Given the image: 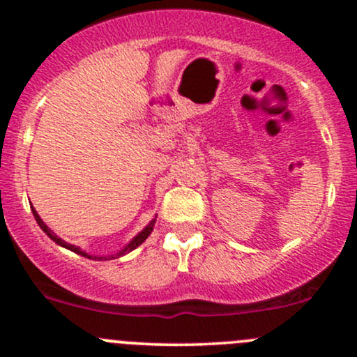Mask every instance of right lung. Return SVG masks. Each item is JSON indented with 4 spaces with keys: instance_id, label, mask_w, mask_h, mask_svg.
Here are the masks:
<instances>
[{
    "instance_id": "add662e5",
    "label": "right lung",
    "mask_w": 357,
    "mask_h": 357,
    "mask_svg": "<svg viewBox=\"0 0 357 357\" xmlns=\"http://www.w3.org/2000/svg\"><path fill=\"white\" fill-rule=\"evenodd\" d=\"M31 211H33V216H35L36 223H38V225H40V228H42V230H43L45 233H47V235H48V236H50V238H52L53 241H55V243H56V245H60V247H65V248L72 250V252L79 253V255H82V257H87V258H92V260H97V258H99V260H107V258H117V257H122V255H126V253H129V252H130V250H134V248H136V247H139V245H141V243H142V241H144V240L147 238V236H149V235H151V231H153V227H154V223H155V220H153V221H151V223H149V225H147V227L144 228V230H142L141 233H139V235L136 236V238H134L132 241H130V243H129V245H127V247H126L124 250H121V252H119V253H116V255H110V257H90V255H87V253H85V252H82V250H80L79 247H75V245H70V243H67V241H63V240H61V238H59V236H56V235H55V233H53V231L50 230V228H48V227H47V225H45V223H43V221H42V218H40V216H38V213H36V211H35V208H33V210H31Z\"/></svg>"
}]
</instances>
